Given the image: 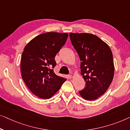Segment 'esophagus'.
<instances>
[{
	"label": "esophagus",
	"instance_id": "1",
	"mask_svg": "<svg viewBox=\"0 0 130 130\" xmlns=\"http://www.w3.org/2000/svg\"><path fill=\"white\" fill-rule=\"evenodd\" d=\"M68 77L69 79H71L72 77V76L71 75H68Z\"/></svg>",
	"mask_w": 130,
	"mask_h": 130
}]
</instances>
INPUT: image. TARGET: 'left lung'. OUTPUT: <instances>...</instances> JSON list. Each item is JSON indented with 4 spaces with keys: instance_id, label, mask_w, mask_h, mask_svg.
Instances as JSON below:
<instances>
[{
    "instance_id": "1",
    "label": "left lung",
    "mask_w": 130,
    "mask_h": 130,
    "mask_svg": "<svg viewBox=\"0 0 130 130\" xmlns=\"http://www.w3.org/2000/svg\"><path fill=\"white\" fill-rule=\"evenodd\" d=\"M69 37L80 58L81 75L86 82L79 94L85 100H96L106 92L113 80V54L109 46L94 34L70 32Z\"/></svg>"
}]
</instances>
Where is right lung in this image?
Segmentation results:
<instances>
[{"instance_id":"add662e5","label":"right lung","mask_w":130,"mask_h":130,"mask_svg":"<svg viewBox=\"0 0 130 130\" xmlns=\"http://www.w3.org/2000/svg\"><path fill=\"white\" fill-rule=\"evenodd\" d=\"M68 37L67 33L46 32L36 37L25 46L21 59L22 77L31 92L38 98H51L67 80L57 76L53 68L57 63L55 56Z\"/></svg>"}]
</instances>
